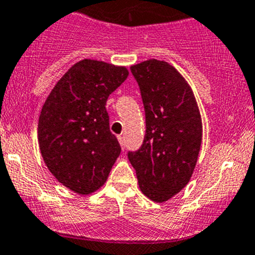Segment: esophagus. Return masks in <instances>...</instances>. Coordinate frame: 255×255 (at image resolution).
Returning a JSON list of instances; mask_svg holds the SVG:
<instances>
[{
    "mask_svg": "<svg viewBox=\"0 0 255 255\" xmlns=\"http://www.w3.org/2000/svg\"><path fill=\"white\" fill-rule=\"evenodd\" d=\"M117 138H118V141H120L121 146L125 147V138H123V135H118V137H117Z\"/></svg>",
    "mask_w": 255,
    "mask_h": 255,
    "instance_id": "34e87169",
    "label": "esophagus"
}]
</instances>
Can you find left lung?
Returning a JSON list of instances; mask_svg holds the SVG:
<instances>
[{
    "instance_id": "8db88e82",
    "label": "left lung",
    "mask_w": 255,
    "mask_h": 255,
    "mask_svg": "<svg viewBox=\"0 0 255 255\" xmlns=\"http://www.w3.org/2000/svg\"><path fill=\"white\" fill-rule=\"evenodd\" d=\"M141 89L146 135L141 148L128 152L144 196L165 203L191 178L203 141V123L191 87L163 60L130 66Z\"/></svg>"
}]
</instances>
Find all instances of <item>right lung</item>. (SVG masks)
I'll use <instances>...</instances> for the list:
<instances>
[{"label":"right lung","mask_w":255,"mask_h":255,"mask_svg":"<svg viewBox=\"0 0 255 255\" xmlns=\"http://www.w3.org/2000/svg\"><path fill=\"white\" fill-rule=\"evenodd\" d=\"M128 74L126 66L84 59L64 74L42 106L40 152L50 172L71 191H97L120 156L106 103Z\"/></svg>","instance_id":"add662e5"}]
</instances>
